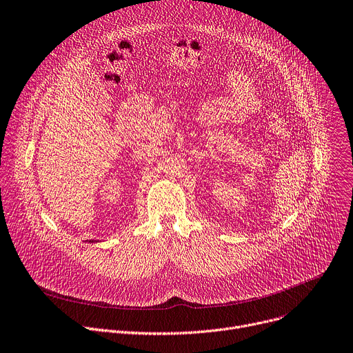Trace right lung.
Wrapping results in <instances>:
<instances>
[{"label": "right lung", "instance_id": "1", "mask_svg": "<svg viewBox=\"0 0 353 353\" xmlns=\"http://www.w3.org/2000/svg\"><path fill=\"white\" fill-rule=\"evenodd\" d=\"M90 241H92V243H93V241H94V240H90Z\"/></svg>", "mask_w": 353, "mask_h": 353}]
</instances>
